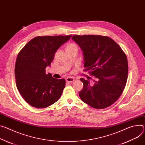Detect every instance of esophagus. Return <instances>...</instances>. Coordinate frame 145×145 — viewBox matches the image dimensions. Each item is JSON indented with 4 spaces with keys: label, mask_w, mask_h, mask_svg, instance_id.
I'll use <instances>...</instances> for the list:
<instances>
[{
    "label": "esophagus",
    "mask_w": 145,
    "mask_h": 145,
    "mask_svg": "<svg viewBox=\"0 0 145 145\" xmlns=\"http://www.w3.org/2000/svg\"><path fill=\"white\" fill-rule=\"evenodd\" d=\"M74 81V78H73L72 77H68L66 78V82L68 83H72Z\"/></svg>",
    "instance_id": "1"
}]
</instances>
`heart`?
<instances>
[{
  "label": "heart",
  "instance_id": "b5f03b06",
  "mask_svg": "<svg viewBox=\"0 0 145 145\" xmlns=\"http://www.w3.org/2000/svg\"><path fill=\"white\" fill-rule=\"evenodd\" d=\"M73 48H77V46L74 43H69L68 45H67V46H66V47H65L66 50H71Z\"/></svg>",
  "mask_w": 145,
  "mask_h": 145
}]
</instances>
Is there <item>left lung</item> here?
<instances>
[{"mask_svg":"<svg viewBox=\"0 0 145 145\" xmlns=\"http://www.w3.org/2000/svg\"><path fill=\"white\" fill-rule=\"evenodd\" d=\"M73 40L83 52L84 70L95 77L94 85L81 78L83 88L81 99L90 106L101 109L109 107L121 96L128 77L127 58L113 39L99 35H74Z\"/></svg>","mask_w":145,"mask_h":145,"instance_id":"1","label":"left lung"}]
</instances>
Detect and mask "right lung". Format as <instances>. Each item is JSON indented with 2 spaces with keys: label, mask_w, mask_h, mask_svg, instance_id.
<instances>
[{
  "label": "right lung",
  "mask_w": 145,
  "mask_h": 145,
  "mask_svg": "<svg viewBox=\"0 0 145 145\" xmlns=\"http://www.w3.org/2000/svg\"><path fill=\"white\" fill-rule=\"evenodd\" d=\"M71 35L37 36L26 44L17 56L15 66L16 86L24 100L36 108L56 102L65 86V80L46 73L58 48Z\"/></svg>",
  "instance_id": "obj_1"
}]
</instances>
